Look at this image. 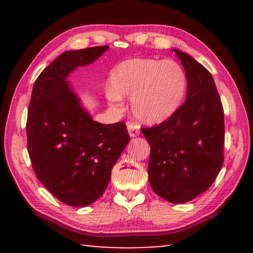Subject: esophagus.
I'll use <instances>...</instances> for the list:
<instances>
[{
    "instance_id": "esophagus-1",
    "label": "esophagus",
    "mask_w": 253,
    "mask_h": 253,
    "mask_svg": "<svg viewBox=\"0 0 253 253\" xmlns=\"http://www.w3.org/2000/svg\"><path fill=\"white\" fill-rule=\"evenodd\" d=\"M127 129H128V132H129V135L131 137H135V136L139 135V127L136 123H128L127 124Z\"/></svg>"
}]
</instances>
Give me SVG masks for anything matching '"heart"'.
Segmentation results:
<instances>
[{
	"label": "heart",
	"instance_id": "heart-1",
	"mask_svg": "<svg viewBox=\"0 0 253 253\" xmlns=\"http://www.w3.org/2000/svg\"><path fill=\"white\" fill-rule=\"evenodd\" d=\"M109 99L131 97L135 116L146 124L169 119L185 95L186 76L173 60L136 58L126 60L110 74Z\"/></svg>",
	"mask_w": 253,
	"mask_h": 253
}]
</instances>
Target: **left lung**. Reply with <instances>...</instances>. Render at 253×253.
<instances>
[{
	"label": "left lung",
	"instance_id": "1",
	"mask_svg": "<svg viewBox=\"0 0 253 253\" xmlns=\"http://www.w3.org/2000/svg\"><path fill=\"white\" fill-rule=\"evenodd\" d=\"M187 79L186 99L169 119L140 128L151 146L148 178L170 203H184L209 190L224 161V113L212 76L178 50Z\"/></svg>",
	"mask_w": 253,
	"mask_h": 253
}]
</instances>
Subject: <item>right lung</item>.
Masks as SVG:
<instances>
[{"label": "right lung", "instance_id": "1", "mask_svg": "<svg viewBox=\"0 0 253 253\" xmlns=\"http://www.w3.org/2000/svg\"><path fill=\"white\" fill-rule=\"evenodd\" d=\"M108 48L67 51L41 72L32 89L25 126L32 169L46 190L70 207H87L104 194L111 169L130 140L124 122H93L66 80Z\"/></svg>", "mask_w": 253, "mask_h": 253}]
</instances>
